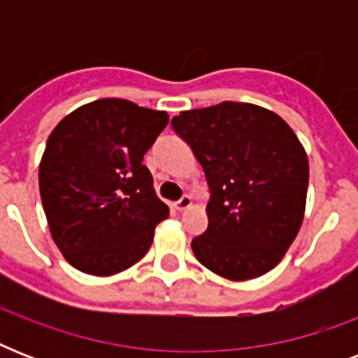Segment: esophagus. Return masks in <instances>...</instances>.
I'll list each match as a JSON object with an SVG mask.
<instances>
[{
    "label": "esophagus",
    "mask_w": 358,
    "mask_h": 358,
    "mask_svg": "<svg viewBox=\"0 0 358 358\" xmlns=\"http://www.w3.org/2000/svg\"><path fill=\"white\" fill-rule=\"evenodd\" d=\"M191 206V196L189 195H184L180 201L174 202V208L178 210V212H182V210H185V208Z\"/></svg>",
    "instance_id": "1"
}]
</instances>
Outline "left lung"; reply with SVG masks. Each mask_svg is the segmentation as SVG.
Here are the masks:
<instances>
[{
  "mask_svg": "<svg viewBox=\"0 0 358 358\" xmlns=\"http://www.w3.org/2000/svg\"><path fill=\"white\" fill-rule=\"evenodd\" d=\"M171 126L202 165L208 229L196 260L229 280H249L282 260L303 223L308 157L294 129L260 106L223 102L182 111Z\"/></svg>",
  "mask_w": 358,
  "mask_h": 358,
  "instance_id": "1",
  "label": "left lung"
}]
</instances>
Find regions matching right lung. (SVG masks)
<instances>
[{"label":"right lung","instance_id":"obj_1","mask_svg":"<svg viewBox=\"0 0 358 358\" xmlns=\"http://www.w3.org/2000/svg\"><path fill=\"white\" fill-rule=\"evenodd\" d=\"M165 111L102 98L66 115L48 137L38 187L50 232L69 264L108 277L150 249L169 208L143 165Z\"/></svg>","mask_w":358,"mask_h":358}]
</instances>
